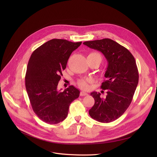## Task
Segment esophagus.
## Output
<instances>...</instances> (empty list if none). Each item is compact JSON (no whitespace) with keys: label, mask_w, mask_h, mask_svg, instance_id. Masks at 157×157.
I'll return each instance as SVG.
<instances>
[{"label":"esophagus","mask_w":157,"mask_h":157,"mask_svg":"<svg viewBox=\"0 0 157 157\" xmlns=\"http://www.w3.org/2000/svg\"><path fill=\"white\" fill-rule=\"evenodd\" d=\"M87 95H88V94L86 92H85V91H81V92H80L81 96H86Z\"/></svg>","instance_id":"34e87169"}]
</instances>
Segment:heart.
<instances>
[{
    "label": "heart",
    "mask_w": 157,
    "mask_h": 157,
    "mask_svg": "<svg viewBox=\"0 0 157 157\" xmlns=\"http://www.w3.org/2000/svg\"><path fill=\"white\" fill-rule=\"evenodd\" d=\"M88 59H95L98 60L100 62L102 60V56L100 53H98V52H92L91 53H90L88 55ZM91 80L90 79H81L78 81V85L79 86L83 88L87 89L89 87L88 83H91Z\"/></svg>",
    "instance_id": "1"
}]
</instances>
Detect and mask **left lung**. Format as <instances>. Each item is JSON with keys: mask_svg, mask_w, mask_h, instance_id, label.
<instances>
[{"mask_svg": "<svg viewBox=\"0 0 157 157\" xmlns=\"http://www.w3.org/2000/svg\"><path fill=\"white\" fill-rule=\"evenodd\" d=\"M83 44L101 52L108 62L106 79L101 85L107 95L103 98L100 93H91L95 104L89 114L99 122H111L125 112L132 101L139 81L135 59L127 48L110 39L86 41Z\"/></svg>", "mask_w": 157, "mask_h": 157, "instance_id": "obj_1", "label": "left lung"}]
</instances>
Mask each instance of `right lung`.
Returning a JSON list of instances; mask_svg holds the SVG:
<instances>
[{
  "label": "right lung",
  "instance_id": "right-lung-1",
  "mask_svg": "<svg viewBox=\"0 0 157 157\" xmlns=\"http://www.w3.org/2000/svg\"><path fill=\"white\" fill-rule=\"evenodd\" d=\"M81 44V42L53 39L30 56L25 75L26 90L33 111L48 124L64 120L71 103L79 97V90L74 86L62 92L57 86L70 55Z\"/></svg>",
  "mask_w": 157,
  "mask_h": 157
}]
</instances>
